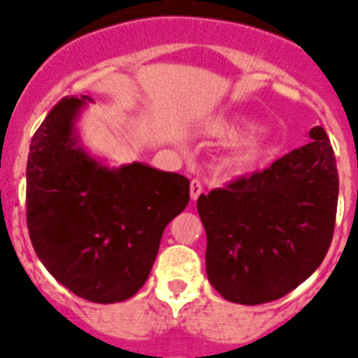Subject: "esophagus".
Instances as JSON below:
<instances>
[{
    "label": "esophagus",
    "mask_w": 358,
    "mask_h": 358,
    "mask_svg": "<svg viewBox=\"0 0 358 358\" xmlns=\"http://www.w3.org/2000/svg\"><path fill=\"white\" fill-rule=\"evenodd\" d=\"M202 194V182L199 181V179H192V182H189V197H192V201H197L199 197H201Z\"/></svg>",
    "instance_id": "obj_1"
}]
</instances>
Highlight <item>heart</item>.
Segmentation results:
<instances>
[{"instance_id": "1", "label": "heart", "mask_w": 358, "mask_h": 358, "mask_svg": "<svg viewBox=\"0 0 358 358\" xmlns=\"http://www.w3.org/2000/svg\"><path fill=\"white\" fill-rule=\"evenodd\" d=\"M213 131L218 132V134L231 136V134H235L236 127L233 125V123L217 122L213 123ZM262 154H264V141H262V136L252 134L249 136V138H243V140L236 141V143L233 145L227 161H229L231 166L243 170L252 166Z\"/></svg>"}]
</instances>
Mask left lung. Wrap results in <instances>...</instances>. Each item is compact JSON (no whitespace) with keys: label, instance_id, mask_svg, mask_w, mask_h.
I'll use <instances>...</instances> for the list:
<instances>
[{"label":"left lung","instance_id":"left-lung-1","mask_svg":"<svg viewBox=\"0 0 358 358\" xmlns=\"http://www.w3.org/2000/svg\"><path fill=\"white\" fill-rule=\"evenodd\" d=\"M308 138L268 169L199 197L208 280L227 301L280 299L327 256L339 173L324 129L314 127Z\"/></svg>","mask_w":358,"mask_h":358}]
</instances>
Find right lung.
<instances>
[{
  "instance_id": "obj_1",
  "label": "right lung",
  "mask_w": 358,
  "mask_h": 358,
  "mask_svg": "<svg viewBox=\"0 0 358 358\" xmlns=\"http://www.w3.org/2000/svg\"><path fill=\"white\" fill-rule=\"evenodd\" d=\"M90 96H66L31 138L27 224L61 285L93 303H120L145 285L164 227L189 201V181L145 163L110 169L77 134Z\"/></svg>"
}]
</instances>
